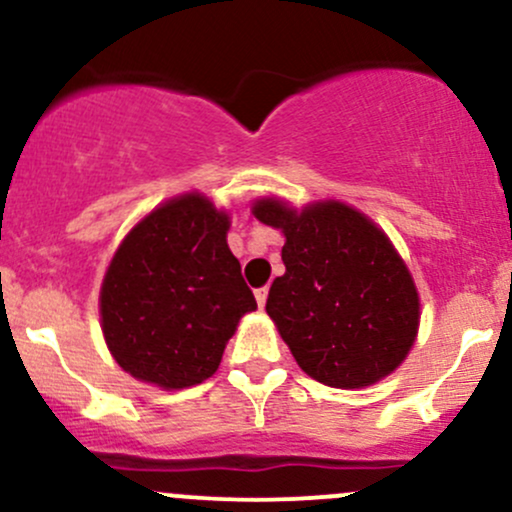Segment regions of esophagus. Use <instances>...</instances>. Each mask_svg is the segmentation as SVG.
I'll list each match as a JSON object with an SVG mask.
<instances>
[{
	"label": "esophagus",
	"instance_id": "1",
	"mask_svg": "<svg viewBox=\"0 0 512 512\" xmlns=\"http://www.w3.org/2000/svg\"><path fill=\"white\" fill-rule=\"evenodd\" d=\"M267 293H269L267 286H264V289H257V291H255L257 305H260V308H264V305H267Z\"/></svg>",
	"mask_w": 512,
	"mask_h": 512
}]
</instances>
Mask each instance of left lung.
Instances as JSON below:
<instances>
[{"instance_id": "obj_1", "label": "left lung", "mask_w": 512, "mask_h": 512, "mask_svg": "<svg viewBox=\"0 0 512 512\" xmlns=\"http://www.w3.org/2000/svg\"><path fill=\"white\" fill-rule=\"evenodd\" d=\"M252 214L286 238L267 315L301 370L342 390L395 373L419 334L421 298L383 228L339 199L298 209L269 195Z\"/></svg>"}]
</instances>
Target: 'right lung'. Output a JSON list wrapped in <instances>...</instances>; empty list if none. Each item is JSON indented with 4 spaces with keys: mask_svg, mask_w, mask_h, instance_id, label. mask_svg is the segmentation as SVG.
Listing matches in <instances>:
<instances>
[{
    "mask_svg": "<svg viewBox=\"0 0 512 512\" xmlns=\"http://www.w3.org/2000/svg\"><path fill=\"white\" fill-rule=\"evenodd\" d=\"M231 211L192 190L142 216L105 269L98 310L110 356L134 380L185 390L219 370L257 308L228 248Z\"/></svg>",
    "mask_w": 512,
    "mask_h": 512,
    "instance_id": "obj_1",
    "label": "right lung"
}]
</instances>
